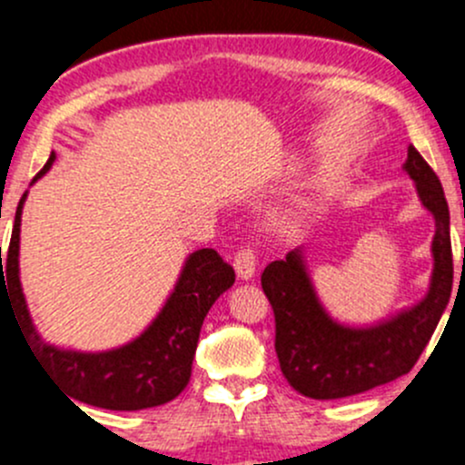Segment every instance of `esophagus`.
Instances as JSON below:
<instances>
[{
	"label": "esophagus",
	"mask_w": 465,
	"mask_h": 465,
	"mask_svg": "<svg viewBox=\"0 0 465 465\" xmlns=\"http://www.w3.org/2000/svg\"><path fill=\"white\" fill-rule=\"evenodd\" d=\"M233 267H236L238 279H242V281L252 279V276H254V272H256V252H254V247H250V245L241 247V250L236 252V256H233Z\"/></svg>",
	"instance_id": "obj_1"
}]
</instances>
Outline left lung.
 Here are the masks:
<instances>
[{
  "mask_svg": "<svg viewBox=\"0 0 465 465\" xmlns=\"http://www.w3.org/2000/svg\"><path fill=\"white\" fill-rule=\"evenodd\" d=\"M416 182L425 209L434 215V270L423 302L373 326L337 323L323 311L302 250L262 270L261 285L276 322L274 349L290 387L315 401L355 396L405 376L419 362L452 292L450 211L443 186L414 145L402 163Z\"/></svg>",
  "mask_w": 465,
  "mask_h": 465,
  "instance_id": "obj_1",
  "label": "left lung"
}]
</instances>
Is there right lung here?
Masks as SVG:
<instances>
[{
  "label": "right lung",
  "mask_w": 465,
  "mask_h": 465,
  "mask_svg": "<svg viewBox=\"0 0 465 465\" xmlns=\"http://www.w3.org/2000/svg\"><path fill=\"white\" fill-rule=\"evenodd\" d=\"M54 159L55 154L51 153L49 162L33 177V182L49 171ZM25 200L26 193L17 204L11 245L4 265L0 247V302L4 292L22 337L35 355L42 371L51 378V382L60 384L74 401L103 410H148L180 396L189 384L206 312L215 299L236 281L233 267L220 259L215 250L193 252L182 267V274L166 306L137 340L103 353L58 349L46 344L37 335L26 299L22 294L20 224ZM4 278L7 281L4 282Z\"/></svg>",
  "instance_id": "1"
}]
</instances>
